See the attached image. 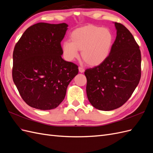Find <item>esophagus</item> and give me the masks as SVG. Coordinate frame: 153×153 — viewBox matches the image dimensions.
<instances>
[{"instance_id":"1","label":"esophagus","mask_w":153,"mask_h":153,"mask_svg":"<svg viewBox=\"0 0 153 153\" xmlns=\"http://www.w3.org/2000/svg\"><path fill=\"white\" fill-rule=\"evenodd\" d=\"M78 70H79V72L83 73L84 71V69L82 67H78Z\"/></svg>"}]
</instances>
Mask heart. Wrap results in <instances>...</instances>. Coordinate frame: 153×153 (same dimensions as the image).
<instances>
[{"mask_svg": "<svg viewBox=\"0 0 153 153\" xmlns=\"http://www.w3.org/2000/svg\"><path fill=\"white\" fill-rule=\"evenodd\" d=\"M113 43L114 36L108 29L90 25L73 30L71 41H64L62 50L68 61L76 58L80 50L83 60L88 65L96 66L108 58Z\"/></svg>", "mask_w": 153, "mask_h": 153, "instance_id": "obj_1", "label": "heart"}]
</instances>
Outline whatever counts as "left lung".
Segmentation results:
<instances>
[{"label": "left lung", "mask_w": 153, "mask_h": 153, "mask_svg": "<svg viewBox=\"0 0 153 153\" xmlns=\"http://www.w3.org/2000/svg\"><path fill=\"white\" fill-rule=\"evenodd\" d=\"M117 36L108 58L87 69L86 92L94 108L104 111L119 108L130 98L141 77V53L129 30L115 22Z\"/></svg>", "instance_id": "1"}]
</instances>
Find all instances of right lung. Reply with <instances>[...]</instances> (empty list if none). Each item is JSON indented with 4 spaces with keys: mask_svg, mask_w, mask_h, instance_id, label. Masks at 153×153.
<instances>
[{
    "mask_svg": "<svg viewBox=\"0 0 153 153\" xmlns=\"http://www.w3.org/2000/svg\"><path fill=\"white\" fill-rule=\"evenodd\" d=\"M68 25L38 23L29 27L14 48L13 80L25 102L42 110L55 108L78 73L62 58L61 42Z\"/></svg>",
    "mask_w": 153,
    "mask_h": 153,
    "instance_id": "add662e5",
    "label": "right lung"
}]
</instances>
